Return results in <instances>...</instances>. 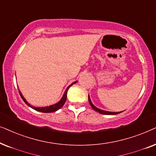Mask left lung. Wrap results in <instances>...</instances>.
I'll use <instances>...</instances> for the list:
<instances>
[{
  "mask_svg": "<svg viewBox=\"0 0 156 156\" xmlns=\"http://www.w3.org/2000/svg\"><path fill=\"white\" fill-rule=\"evenodd\" d=\"M88 101H89V103H90V106L92 107V108H93V110H95V111L98 112V113H101V114H104V115H115V114L120 113H121V112H122V111H121V112H110V111H103V110H101V109L95 107V105L93 104L92 102H91L90 97H89V95H88Z\"/></svg>",
  "mask_w": 156,
  "mask_h": 156,
  "instance_id": "8db88e82",
  "label": "left lung"
}]
</instances>
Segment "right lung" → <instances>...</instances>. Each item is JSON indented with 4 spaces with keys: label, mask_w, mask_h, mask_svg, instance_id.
Instances as JSON below:
<instances>
[{
    "label": "right lung",
    "mask_w": 156,
    "mask_h": 156,
    "mask_svg": "<svg viewBox=\"0 0 156 156\" xmlns=\"http://www.w3.org/2000/svg\"><path fill=\"white\" fill-rule=\"evenodd\" d=\"M76 83H77V81L73 82V83L70 84L67 88H66V90H65V93H64V94L63 95V97H62V98L61 99V101H58V102L57 103H55V104L51 105H50V106H46V107H34V106H32V105H30L28 102H27L26 100L24 98L23 96L22 93H20V91L19 90H18V91H19V93H20V96H21V98H22V99L23 100L24 102L26 103V104L28 105V106H30V108H32L33 109L36 110V111H37L42 112V113H52V112H55V111H58V110H59L60 108H61L63 106V105L65 104V103L66 101V98H67V93H68V88H69L70 87L72 86V85Z\"/></svg>",
    "instance_id": "right-lung-1"
}]
</instances>
